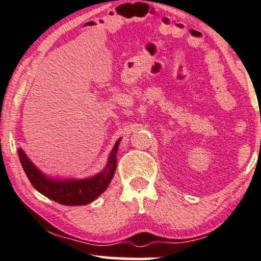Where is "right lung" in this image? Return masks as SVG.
<instances>
[{"instance_id":"1","label":"right lung","mask_w":261,"mask_h":261,"mask_svg":"<svg viewBox=\"0 0 261 261\" xmlns=\"http://www.w3.org/2000/svg\"><path fill=\"white\" fill-rule=\"evenodd\" d=\"M120 140L121 138L115 142L103 170L95 176L83 179H59L49 177L36 167L21 148L18 149V155L29 180L42 195L65 206H83L96 200L110 186L117 167V154Z\"/></svg>"}]
</instances>
